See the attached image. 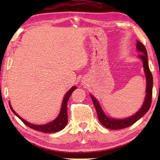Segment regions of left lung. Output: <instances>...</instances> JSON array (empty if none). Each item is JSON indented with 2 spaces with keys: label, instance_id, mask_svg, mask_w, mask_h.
I'll list each match as a JSON object with an SVG mask.
<instances>
[{
  "label": "left lung",
  "instance_id": "1",
  "mask_svg": "<svg viewBox=\"0 0 160 160\" xmlns=\"http://www.w3.org/2000/svg\"><path fill=\"white\" fill-rule=\"evenodd\" d=\"M136 49L137 51L141 53V54L138 56V58L142 60V63H143L146 80H147L145 99L142 107L140 108V110L136 112L135 113H134L133 115H131V116L124 119H118L108 117L107 115L105 114L102 108L101 107L99 102L98 101V100L92 94H90V96L91 98V99H92L93 103L97 111L98 120H99L100 123L102 124L104 127L107 128L112 129V130L124 128L129 127V126L133 124L138 120H140L142 117H143V115L147 113V111L151 107L152 93V76L148 67L147 52L143 44L140 42V41H138V40H137Z\"/></svg>",
  "mask_w": 160,
  "mask_h": 160
}]
</instances>
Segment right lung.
Listing matches in <instances>:
<instances>
[{
    "instance_id": "right-lung-1",
    "label": "right lung",
    "mask_w": 160,
    "mask_h": 160,
    "mask_svg": "<svg viewBox=\"0 0 160 160\" xmlns=\"http://www.w3.org/2000/svg\"><path fill=\"white\" fill-rule=\"evenodd\" d=\"M76 87L73 86L71 88V89L67 91L66 94L64 95V98L62 100V106H61L60 108V111L58 115L57 118L53 120V121L49 122V123L45 124H42V125H38V124H33L30 123V122L26 121L22 119L21 117L19 116V115L16 113V111L13 109V108L12 107V105L10 104V102L9 101V107L10 108H11L12 111L14 113L17 117H18L20 120H21L24 124L25 125L28 126V127L32 128L33 129H34L36 131H38L40 132H49V133H51V132H55L60 131L61 130L66 127V125L67 124L68 122V119H67V102L68 100H69V98H70L71 93H72L73 91L76 89Z\"/></svg>"
}]
</instances>
